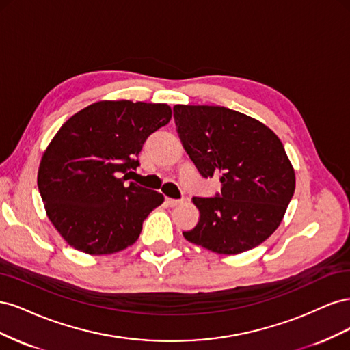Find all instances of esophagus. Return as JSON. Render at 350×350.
I'll return each instance as SVG.
<instances>
[{
	"instance_id": "obj_1",
	"label": "esophagus",
	"mask_w": 350,
	"mask_h": 350,
	"mask_svg": "<svg viewBox=\"0 0 350 350\" xmlns=\"http://www.w3.org/2000/svg\"><path fill=\"white\" fill-rule=\"evenodd\" d=\"M165 203H166L169 207H176V206H179V204H183V203H184V200H175V198H169V197H166Z\"/></svg>"
}]
</instances>
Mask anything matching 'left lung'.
I'll use <instances>...</instances> for the list:
<instances>
[{"label": "left lung", "instance_id": "1", "mask_svg": "<svg viewBox=\"0 0 350 350\" xmlns=\"http://www.w3.org/2000/svg\"><path fill=\"white\" fill-rule=\"evenodd\" d=\"M176 131L201 176H219L220 194L193 197L198 224L187 241L225 256L245 252L280 225L295 171L267 125L225 107L175 105Z\"/></svg>", "mask_w": 350, "mask_h": 350}]
</instances>
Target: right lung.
Listing matches in <instances>:
<instances>
[{
  "mask_svg": "<svg viewBox=\"0 0 350 350\" xmlns=\"http://www.w3.org/2000/svg\"><path fill=\"white\" fill-rule=\"evenodd\" d=\"M166 103L100 100L62 124L42 154L38 188L70 247L90 256L125 250L163 196L126 179L149 135L171 121Z\"/></svg>",
  "mask_w": 350,
  "mask_h": 350,
  "instance_id": "add662e5",
  "label": "right lung"
}]
</instances>
